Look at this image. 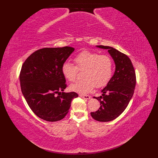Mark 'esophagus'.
Returning <instances> with one entry per match:
<instances>
[{"instance_id": "1", "label": "esophagus", "mask_w": 158, "mask_h": 158, "mask_svg": "<svg viewBox=\"0 0 158 158\" xmlns=\"http://www.w3.org/2000/svg\"><path fill=\"white\" fill-rule=\"evenodd\" d=\"M80 97H81V98H84V99H86V100H89L91 98V96H88V95H83V94H80L79 95Z\"/></svg>"}]
</instances>
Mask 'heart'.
Instances as JSON below:
<instances>
[{"instance_id": "obj_1", "label": "heart", "mask_w": 158, "mask_h": 158, "mask_svg": "<svg viewBox=\"0 0 158 158\" xmlns=\"http://www.w3.org/2000/svg\"><path fill=\"white\" fill-rule=\"evenodd\" d=\"M76 66L72 63L64 62L62 66V73L70 82L75 81L79 70H85L84 78L70 86V89L79 94L89 93L95 88L106 85L111 79L113 72V61L110 56L98 53L83 51L75 59Z\"/></svg>"}]
</instances>
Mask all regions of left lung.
<instances>
[{
  "label": "left lung",
  "instance_id": "1",
  "mask_svg": "<svg viewBox=\"0 0 158 158\" xmlns=\"http://www.w3.org/2000/svg\"><path fill=\"white\" fill-rule=\"evenodd\" d=\"M96 47L108 50L115 64L114 75L102 89V96L94 97L100 101L99 109L90 113L95 120L106 122L116 119L128 105L135 92L136 74L132 62L126 54L109 46Z\"/></svg>",
  "mask_w": 158,
  "mask_h": 158
}]
</instances>
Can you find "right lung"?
<instances>
[{"label": "right lung", "mask_w": 158, "mask_h": 158, "mask_svg": "<svg viewBox=\"0 0 158 158\" xmlns=\"http://www.w3.org/2000/svg\"><path fill=\"white\" fill-rule=\"evenodd\" d=\"M74 50L71 47L39 49L22 66V92L33 113L43 120L53 122L62 119L72 100L78 97L75 92H63L66 84L62 66Z\"/></svg>", "instance_id": "right-lung-1"}]
</instances>
